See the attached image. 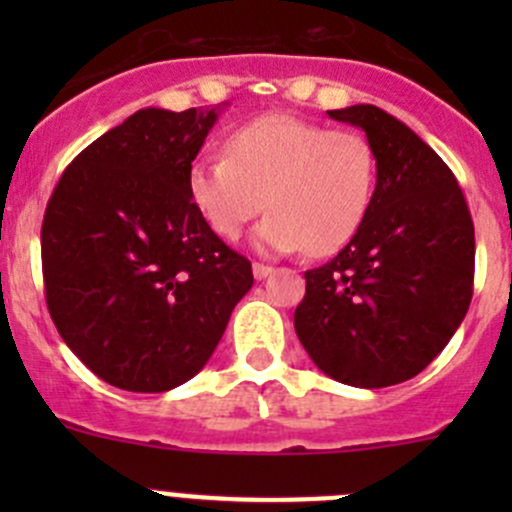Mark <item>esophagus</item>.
Wrapping results in <instances>:
<instances>
[{
    "mask_svg": "<svg viewBox=\"0 0 512 512\" xmlns=\"http://www.w3.org/2000/svg\"><path fill=\"white\" fill-rule=\"evenodd\" d=\"M270 272H272L270 265H262V262H252V275H255V280H265Z\"/></svg>",
    "mask_w": 512,
    "mask_h": 512,
    "instance_id": "esophagus-1",
    "label": "esophagus"
}]
</instances>
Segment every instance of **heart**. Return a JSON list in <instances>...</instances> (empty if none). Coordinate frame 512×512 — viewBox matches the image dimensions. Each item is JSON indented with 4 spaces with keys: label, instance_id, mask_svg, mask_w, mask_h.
Returning <instances> with one entry per match:
<instances>
[{
    "label": "heart",
    "instance_id": "obj_1",
    "mask_svg": "<svg viewBox=\"0 0 512 512\" xmlns=\"http://www.w3.org/2000/svg\"><path fill=\"white\" fill-rule=\"evenodd\" d=\"M376 175L379 160L364 133L270 113L235 128L225 156L195 160L188 195L223 240H237L267 208L257 245L329 255L364 223Z\"/></svg>",
    "mask_w": 512,
    "mask_h": 512
}]
</instances>
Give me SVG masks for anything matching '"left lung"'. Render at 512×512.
<instances>
[{
  "mask_svg": "<svg viewBox=\"0 0 512 512\" xmlns=\"http://www.w3.org/2000/svg\"><path fill=\"white\" fill-rule=\"evenodd\" d=\"M366 133L376 190L349 245L304 272L294 332L314 364L359 389L421 374L461 327L473 297L476 237L456 175L381 108L327 111Z\"/></svg>",
  "mask_w": 512,
  "mask_h": 512,
  "instance_id": "1",
  "label": "left lung"
}]
</instances>
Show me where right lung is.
<instances>
[{
	"label": "right lung",
	"mask_w": 512,
	"mask_h": 512,
	"mask_svg": "<svg viewBox=\"0 0 512 512\" xmlns=\"http://www.w3.org/2000/svg\"><path fill=\"white\" fill-rule=\"evenodd\" d=\"M218 113L143 108L86 146L46 203L41 272L61 339L106 384L160 394L193 379L252 287L188 195Z\"/></svg>",
	"instance_id": "add662e5"
}]
</instances>
